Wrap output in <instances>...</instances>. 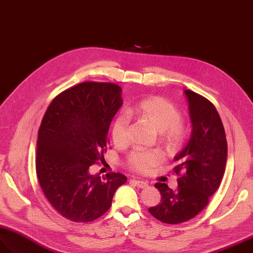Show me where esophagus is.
I'll return each mask as SVG.
<instances>
[{"mask_svg": "<svg viewBox=\"0 0 253 253\" xmlns=\"http://www.w3.org/2000/svg\"><path fill=\"white\" fill-rule=\"evenodd\" d=\"M131 182L133 184H135L136 186L139 187V188H146L148 186V183L145 181H139V180H131Z\"/></svg>", "mask_w": 253, "mask_h": 253, "instance_id": "34e87169", "label": "esophagus"}]
</instances>
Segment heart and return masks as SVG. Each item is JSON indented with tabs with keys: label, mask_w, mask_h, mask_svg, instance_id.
<instances>
[{
	"label": "heart",
	"mask_w": 253,
	"mask_h": 253,
	"mask_svg": "<svg viewBox=\"0 0 253 253\" xmlns=\"http://www.w3.org/2000/svg\"><path fill=\"white\" fill-rule=\"evenodd\" d=\"M127 113L151 125L161 133L169 146L176 147L186 136V126L181 120V114L165 99L160 97L148 98L128 108ZM131 119L126 113H121L112 125V138L116 146H125L128 141V129ZM163 160L159 151L135 150L127 156V165L138 172H148Z\"/></svg>",
	"instance_id": "b5f03b06"
}]
</instances>
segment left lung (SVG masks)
Returning a JSON list of instances; mask_svg holds the SVG:
<instances>
[{"label": "left lung", "instance_id": "left-lung-1", "mask_svg": "<svg viewBox=\"0 0 253 253\" xmlns=\"http://www.w3.org/2000/svg\"><path fill=\"white\" fill-rule=\"evenodd\" d=\"M188 102L192 134L173 160L177 179L175 192L156 183L162 200L149 209L162 222L176 224L192 219L207 207L220 185L227 163L228 145L220 116L211 102L192 90H184Z\"/></svg>", "mask_w": 253, "mask_h": 253}]
</instances>
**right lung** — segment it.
<instances>
[{
	"label": "right lung",
	"instance_id": "add662e5",
	"mask_svg": "<svg viewBox=\"0 0 253 253\" xmlns=\"http://www.w3.org/2000/svg\"><path fill=\"white\" fill-rule=\"evenodd\" d=\"M121 92L113 83L85 82L58 94L43 116L37 139V177L47 201L67 219H97L126 182L119 172L105 176L89 172L92 164L104 161L108 128L124 103Z\"/></svg>",
	"mask_w": 253,
	"mask_h": 253
}]
</instances>
